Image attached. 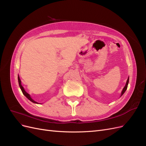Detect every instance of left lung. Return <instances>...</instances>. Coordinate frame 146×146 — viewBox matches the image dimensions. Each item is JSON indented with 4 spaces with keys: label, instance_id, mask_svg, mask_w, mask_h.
I'll return each instance as SVG.
<instances>
[{
    "label": "left lung",
    "instance_id": "obj_1",
    "mask_svg": "<svg viewBox=\"0 0 146 146\" xmlns=\"http://www.w3.org/2000/svg\"><path fill=\"white\" fill-rule=\"evenodd\" d=\"M129 78H128L127 79V83H126V85L125 86H124V88H123V89L122 90V93H121V96L123 95V94L124 93L125 91H126V90L127 89V86H128V84H129Z\"/></svg>",
    "mask_w": 146,
    "mask_h": 146
}]
</instances>
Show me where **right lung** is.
<instances>
[{"label":"right lung","instance_id":"add662e5","mask_svg":"<svg viewBox=\"0 0 146 146\" xmlns=\"http://www.w3.org/2000/svg\"><path fill=\"white\" fill-rule=\"evenodd\" d=\"M18 82H19V86H20V88H21V90L22 92H23V94H24L28 99H29L31 102H32L35 103V104H38V102H35V100H33L32 98H31V97L30 96V95L27 93V92H26V91L24 90L23 86L21 85V80H20V78H19V76H18Z\"/></svg>","mask_w":146,"mask_h":146}]
</instances>
